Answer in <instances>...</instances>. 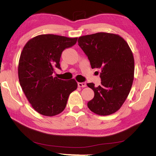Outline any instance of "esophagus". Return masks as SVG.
Wrapping results in <instances>:
<instances>
[{"label": "esophagus", "mask_w": 156, "mask_h": 156, "mask_svg": "<svg viewBox=\"0 0 156 156\" xmlns=\"http://www.w3.org/2000/svg\"><path fill=\"white\" fill-rule=\"evenodd\" d=\"M78 85L79 87H85L87 86L86 83H78Z\"/></svg>", "instance_id": "esophagus-1"}]
</instances>
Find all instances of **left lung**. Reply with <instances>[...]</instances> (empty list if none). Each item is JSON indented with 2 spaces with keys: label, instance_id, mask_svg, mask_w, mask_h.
Masks as SVG:
<instances>
[{
  "label": "left lung",
  "instance_id": "left-lung-1",
  "mask_svg": "<svg viewBox=\"0 0 156 156\" xmlns=\"http://www.w3.org/2000/svg\"><path fill=\"white\" fill-rule=\"evenodd\" d=\"M78 45L92 69H100L101 84L93 89L94 97L87 106L100 115H111L120 109L130 92L134 78V58L128 43L115 34L99 32L78 38Z\"/></svg>",
  "mask_w": 156,
  "mask_h": 156
}]
</instances>
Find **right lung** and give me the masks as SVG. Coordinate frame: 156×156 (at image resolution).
Returning a JSON list of instances; mask_svg holds the SVG:
<instances>
[{"mask_svg":"<svg viewBox=\"0 0 156 156\" xmlns=\"http://www.w3.org/2000/svg\"><path fill=\"white\" fill-rule=\"evenodd\" d=\"M77 39L42 34L30 39L23 47L18 62V79L31 107L40 114H59L70 94L77 89L74 79L62 80L52 76L55 69H60L63 50L74 45Z\"/></svg>","mask_w":156,"mask_h":156,"instance_id":"add662e5","label":"right lung"}]
</instances>
